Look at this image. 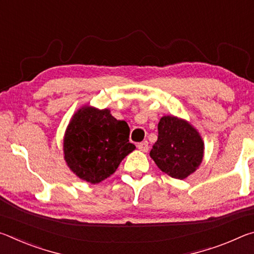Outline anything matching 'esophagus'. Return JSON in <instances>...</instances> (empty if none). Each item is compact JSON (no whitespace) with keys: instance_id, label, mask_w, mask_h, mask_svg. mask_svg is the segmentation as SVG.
<instances>
[{"instance_id":"obj_1","label":"esophagus","mask_w":254,"mask_h":254,"mask_svg":"<svg viewBox=\"0 0 254 254\" xmlns=\"http://www.w3.org/2000/svg\"><path fill=\"white\" fill-rule=\"evenodd\" d=\"M137 149L140 150V151H143V152H147L149 150V143L148 141H142V142H140L137 144Z\"/></svg>"}]
</instances>
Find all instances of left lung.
Returning a JSON list of instances; mask_svg holds the SVG:
<instances>
[{
  "instance_id": "8db88e82",
  "label": "left lung",
  "mask_w": 254,
  "mask_h": 254,
  "mask_svg": "<svg viewBox=\"0 0 254 254\" xmlns=\"http://www.w3.org/2000/svg\"><path fill=\"white\" fill-rule=\"evenodd\" d=\"M204 142L194 127L176 117H163L158 123V140L150 157L163 173L185 179L198 168Z\"/></svg>"
}]
</instances>
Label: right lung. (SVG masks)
Wrapping results in <instances>:
<instances>
[{"mask_svg":"<svg viewBox=\"0 0 254 254\" xmlns=\"http://www.w3.org/2000/svg\"><path fill=\"white\" fill-rule=\"evenodd\" d=\"M130 127L109 110L86 106L71 119L64 140L67 165L80 179L98 184L118 169L135 149L128 142Z\"/></svg>","mask_w":254,"mask_h":254,"instance_id":"obj_1","label":"right lung"}]
</instances>
